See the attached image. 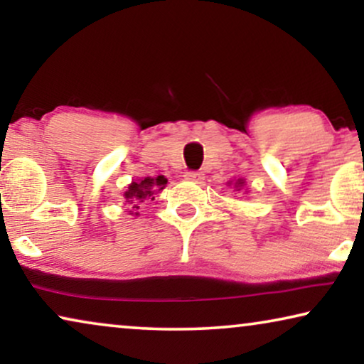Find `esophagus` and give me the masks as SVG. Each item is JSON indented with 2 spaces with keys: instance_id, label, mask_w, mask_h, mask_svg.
<instances>
[{
  "instance_id": "34e87169",
  "label": "esophagus",
  "mask_w": 364,
  "mask_h": 364,
  "mask_svg": "<svg viewBox=\"0 0 364 364\" xmlns=\"http://www.w3.org/2000/svg\"><path fill=\"white\" fill-rule=\"evenodd\" d=\"M186 178L187 181H191V182H196V183H202L203 182V173L202 172H187L186 173Z\"/></svg>"
}]
</instances>
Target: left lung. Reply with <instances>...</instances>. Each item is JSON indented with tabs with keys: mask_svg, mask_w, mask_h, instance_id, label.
I'll return each instance as SVG.
<instances>
[{
	"mask_svg": "<svg viewBox=\"0 0 364 364\" xmlns=\"http://www.w3.org/2000/svg\"><path fill=\"white\" fill-rule=\"evenodd\" d=\"M228 186H233V188H235L237 192H240V191H243L245 193H248V188H245V178H237V181H228L227 182Z\"/></svg>",
	"mask_w": 364,
	"mask_h": 364,
	"instance_id": "obj_1",
	"label": "left lung"
}]
</instances>
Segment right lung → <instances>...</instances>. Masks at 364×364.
<instances>
[{
    "label": "right lung",
    "mask_w": 364,
    "mask_h": 364,
    "mask_svg": "<svg viewBox=\"0 0 364 364\" xmlns=\"http://www.w3.org/2000/svg\"><path fill=\"white\" fill-rule=\"evenodd\" d=\"M167 186V178L164 176H157V177H144V178H137V181H132L129 186L124 188V198L129 205H132V213L139 215V203L146 200V198L152 197L154 193L162 192ZM154 198V197H152Z\"/></svg>",
    "instance_id": "1"
}]
</instances>
